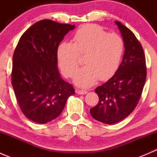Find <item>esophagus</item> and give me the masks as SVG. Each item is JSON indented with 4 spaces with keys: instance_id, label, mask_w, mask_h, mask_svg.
<instances>
[{
    "instance_id": "obj_1",
    "label": "esophagus",
    "mask_w": 157,
    "mask_h": 157,
    "mask_svg": "<svg viewBox=\"0 0 157 157\" xmlns=\"http://www.w3.org/2000/svg\"><path fill=\"white\" fill-rule=\"evenodd\" d=\"M77 94H80V95H83V94H86L88 93V91L86 90H76Z\"/></svg>"
}]
</instances>
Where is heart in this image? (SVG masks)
Masks as SVG:
<instances>
[{"label": "heart", "mask_w": 157, "mask_h": 157, "mask_svg": "<svg viewBox=\"0 0 157 157\" xmlns=\"http://www.w3.org/2000/svg\"><path fill=\"white\" fill-rule=\"evenodd\" d=\"M124 50V42L121 36L107 33L97 25L87 24L76 32L72 43L64 42L58 45L57 58L64 75L71 77L78 67L79 55H85L86 66L76 72L74 82L86 88L98 79L111 78L119 67Z\"/></svg>", "instance_id": "obj_1"}]
</instances>
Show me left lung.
Returning <instances> with one entry per match:
<instances>
[{
  "label": "left lung",
  "instance_id": "8db88e82",
  "mask_svg": "<svg viewBox=\"0 0 157 157\" xmlns=\"http://www.w3.org/2000/svg\"><path fill=\"white\" fill-rule=\"evenodd\" d=\"M124 42L122 61L113 77L95 90L99 102L90 112L100 122L112 124L128 117L137 106L147 77L146 60L134 33L115 21Z\"/></svg>",
  "mask_w": 157,
  "mask_h": 157
}]
</instances>
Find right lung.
I'll use <instances>...</instances> for the list:
<instances>
[{"mask_svg": "<svg viewBox=\"0 0 157 157\" xmlns=\"http://www.w3.org/2000/svg\"><path fill=\"white\" fill-rule=\"evenodd\" d=\"M75 28L51 20L37 22L22 35L13 56L11 81L22 112L45 124L59 116L75 91L58 70L57 49Z\"/></svg>", "mask_w": 157, "mask_h": 157, "instance_id": "1", "label": "right lung"}]
</instances>
